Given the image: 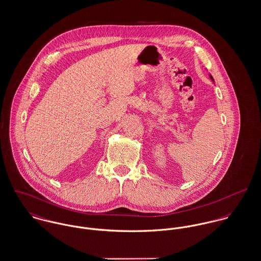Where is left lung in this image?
<instances>
[{"mask_svg":"<svg viewBox=\"0 0 261 261\" xmlns=\"http://www.w3.org/2000/svg\"><path fill=\"white\" fill-rule=\"evenodd\" d=\"M211 77H212V79H213V76H212V75H211ZM213 80H214V79H213Z\"/></svg>","mask_w":261,"mask_h":261,"instance_id":"8db88e82","label":"left lung"}]
</instances>
